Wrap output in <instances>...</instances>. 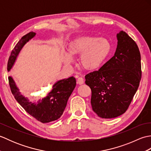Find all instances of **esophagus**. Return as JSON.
<instances>
[{
  "label": "esophagus",
  "mask_w": 151,
  "mask_h": 151,
  "mask_svg": "<svg viewBox=\"0 0 151 151\" xmlns=\"http://www.w3.org/2000/svg\"><path fill=\"white\" fill-rule=\"evenodd\" d=\"M84 83V81L82 77H79L77 79V84H78L79 85H82Z\"/></svg>",
  "instance_id": "obj_1"
}]
</instances>
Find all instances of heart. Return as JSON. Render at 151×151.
<instances>
[{
	"label": "heart",
	"mask_w": 151,
	"mask_h": 151,
	"mask_svg": "<svg viewBox=\"0 0 151 151\" xmlns=\"http://www.w3.org/2000/svg\"><path fill=\"white\" fill-rule=\"evenodd\" d=\"M111 45L105 38L81 36L70 41L67 52L62 54V60L66 65L71 63V58L80 56V65L86 70H94L101 67L110 53Z\"/></svg>",
	"instance_id": "heart-1"
}]
</instances>
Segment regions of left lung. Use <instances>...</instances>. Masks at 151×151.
Instances as JSON below:
<instances>
[{"mask_svg": "<svg viewBox=\"0 0 151 151\" xmlns=\"http://www.w3.org/2000/svg\"><path fill=\"white\" fill-rule=\"evenodd\" d=\"M117 39L114 56L99 70L85 76L91 89L93 110L104 119L117 117L127 111L142 77L137 44L123 30L117 34Z\"/></svg>", "mask_w": 151, "mask_h": 151, "instance_id": "8db88e82", "label": "left lung"}]
</instances>
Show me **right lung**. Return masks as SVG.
I'll return each instance as SVG.
<instances>
[{"label":"right lung","mask_w":151,"mask_h":151,"mask_svg":"<svg viewBox=\"0 0 151 151\" xmlns=\"http://www.w3.org/2000/svg\"><path fill=\"white\" fill-rule=\"evenodd\" d=\"M31 32L21 37L12 51L8 62V71L14 66L19 52L25 44L36 36ZM9 84L12 94L16 101L27 113L43 123L56 121L62 116L67 102L76 86V79L73 76L57 81L47 95L36 102H30L27 97L21 94L12 76H9Z\"/></svg>","instance_id":"right-lung-1"}]
</instances>
